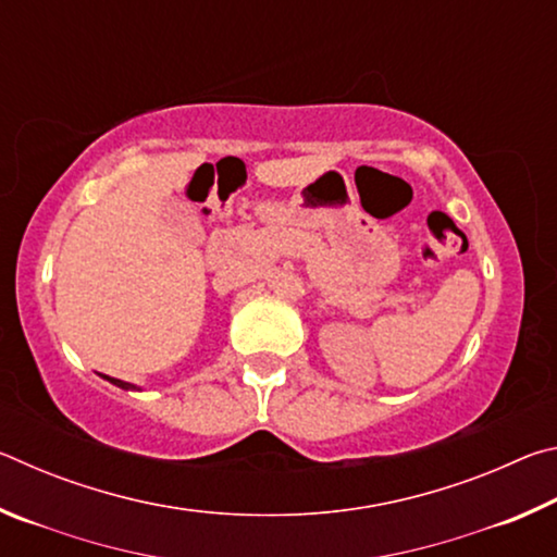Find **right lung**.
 Returning <instances> with one entry per match:
<instances>
[{"mask_svg": "<svg viewBox=\"0 0 557 557\" xmlns=\"http://www.w3.org/2000/svg\"><path fill=\"white\" fill-rule=\"evenodd\" d=\"M102 379L110 381L112 385H117V388H122V391H143V388H139V385H135V383H127V381H120V379H110V375H102Z\"/></svg>", "mask_w": 557, "mask_h": 557, "instance_id": "add662e5", "label": "right lung"}]
</instances>
